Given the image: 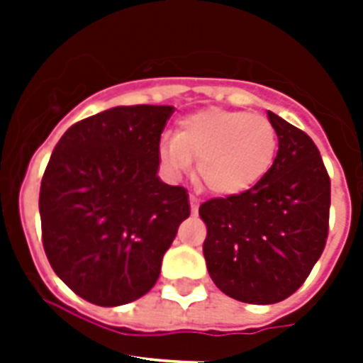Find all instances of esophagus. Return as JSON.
I'll return each instance as SVG.
<instances>
[{
    "label": "esophagus",
    "instance_id": "1",
    "mask_svg": "<svg viewBox=\"0 0 363 363\" xmlns=\"http://www.w3.org/2000/svg\"><path fill=\"white\" fill-rule=\"evenodd\" d=\"M190 207H192V213H198L199 199L196 196H190Z\"/></svg>",
    "mask_w": 363,
    "mask_h": 363
}]
</instances>
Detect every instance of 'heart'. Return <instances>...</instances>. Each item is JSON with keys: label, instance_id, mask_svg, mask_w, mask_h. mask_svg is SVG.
Returning a JSON list of instances; mask_svg holds the SVG:
<instances>
[{"label": "heart", "instance_id": "heart-1", "mask_svg": "<svg viewBox=\"0 0 363 363\" xmlns=\"http://www.w3.org/2000/svg\"><path fill=\"white\" fill-rule=\"evenodd\" d=\"M277 148V131L267 116L211 107L184 116L175 137L162 139L158 156L173 175L198 160L201 186L216 196H239L267 175Z\"/></svg>", "mask_w": 363, "mask_h": 363}]
</instances>
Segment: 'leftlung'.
<instances>
[{
	"label": "left lung",
	"mask_w": 363,
	"mask_h": 363,
	"mask_svg": "<svg viewBox=\"0 0 363 363\" xmlns=\"http://www.w3.org/2000/svg\"><path fill=\"white\" fill-rule=\"evenodd\" d=\"M279 139L275 162L248 192L199 207L203 256L216 286L254 305L292 296L320 258L328 238L330 177L305 131L267 111Z\"/></svg>",
	"instance_id": "1"
}]
</instances>
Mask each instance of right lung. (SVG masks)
<instances>
[{
  "label": "right lung",
  "mask_w": 363,
  "mask_h": 363,
  "mask_svg": "<svg viewBox=\"0 0 363 363\" xmlns=\"http://www.w3.org/2000/svg\"><path fill=\"white\" fill-rule=\"evenodd\" d=\"M171 105L113 107L77 122L41 181L43 247L54 273L94 305L118 307L156 284L188 194L158 177Z\"/></svg>",
  "instance_id": "add662e5"
}]
</instances>
